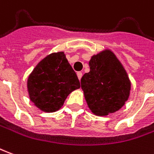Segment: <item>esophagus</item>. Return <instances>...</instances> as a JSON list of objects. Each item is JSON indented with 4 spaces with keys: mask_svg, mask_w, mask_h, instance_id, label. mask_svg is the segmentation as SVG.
<instances>
[{
    "mask_svg": "<svg viewBox=\"0 0 154 154\" xmlns=\"http://www.w3.org/2000/svg\"><path fill=\"white\" fill-rule=\"evenodd\" d=\"M77 77H78V79L81 80V78H82V72H77Z\"/></svg>",
    "mask_w": 154,
    "mask_h": 154,
    "instance_id": "esophagus-1",
    "label": "esophagus"
}]
</instances>
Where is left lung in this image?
<instances>
[{"label": "left lung", "instance_id": "1", "mask_svg": "<svg viewBox=\"0 0 154 154\" xmlns=\"http://www.w3.org/2000/svg\"><path fill=\"white\" fill-rule=\"evenodd\" d=\"M90 72L81 79L90 110L96 115L106 116L124 105L129 97L131 83L122 64L109 50L93 56Z\"/></svg>", "mask_w": 154, "mask_h": 154}]
</instances>
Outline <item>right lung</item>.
Segmentation results:
<instances>
[{"label": "right lung", "instance_id": "obj_1", "mask_svg": "<svg viewBox=\"0 0 154 154\" xmlns=\"http://www.w3.org/2000/svg\"><path fill=\"white\" fill-rule=\"evenodd\" d=\"M80 82L64 52L47 56L35 67L27 81L29 97L41 110L53 112L60 109Z\"/></svg>", "mask_w": 154, "mask_h": 154}]
</instances>
